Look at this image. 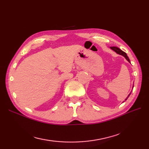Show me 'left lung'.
Instances as JSON below:
<instances>
[{
    "mask_svg": "<svg viewBox=\"0 0 149 149\" xmlns=\"http://www.w3.org/2000/svg\"><path fill=\"white\" fill-rule=\"evenodd\" d=\"M112 50H114L115 52H116L118 54H119V55H123V56H124L125 58V59L127 60L129 63H130V60H129V57L127 56V54H126V53H125L124 52H123V50H121V49H120V48H119L118 47H110ZM133 88H134V86H133ZM132 92V91H131ZM131 92L130 93V94H129L128 95V96L127 97V98L125 99V100H127V99L129 97V96H130V94H131Z\"/></svg>",
    "mask_w": 149,
    "mask_h": 149,
    "instance_id": "left-lung-1",
    "label": "left lung"
}]
</instances>
